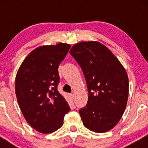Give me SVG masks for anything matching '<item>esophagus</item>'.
<instances>
[{
	"mask_svg": "<svg viewBox=\"0 0 148 148\" xmlns=\"http://www.w3.org/2000/svg\"><path fill=\"white\" fill-rule=\"evenodd\" d=\"M70 97H71V98L72 99V100H73L74 98H75L74 94H70Z\"/></svg>",
	"mask_w": 148,
	"mask_h": 148,
	"instance_id": "esophagus-1",
	"label": "esophagus"
}]
</instances>
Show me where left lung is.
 <instances>
[{
    "instance_id": "obj_1",
    "label": "left lung",
    "mask_w": 148,
    "mask_h": 148,
    "mask_svg": "<svg viewBox=\"0 0 148 148\" xmlns=\"http://www.w3.org/2000/svg\"><path fill=\"white\" fill-rule=\"evenodd\" d=\"M79 64L88 90L86 106L79 112L89 130L104 133L116 126L126 108L129 79L124 66L104 44L82 42L70 50Z\"/></svg>"
}]
</instances>
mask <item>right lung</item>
I'll return each instance as SVG.
<instances>
[{"label": "right lung", "instance_id": "add662e5", "mask_svg": "<svg viewBox=\"0 0 148 148\" xmlns=\"http://www.w3.org/2000/svg\"><path fill=\"white\" fill-rule=\"evenodd\" d=\"M70 44L42 46L25 58L15 78V94L26 121L38 132L51 133L63 125L70 111L65 99L57 90L58 68Z\"/></svg>", "mask_w": 148, "mask_h": 148}]
</instances>
